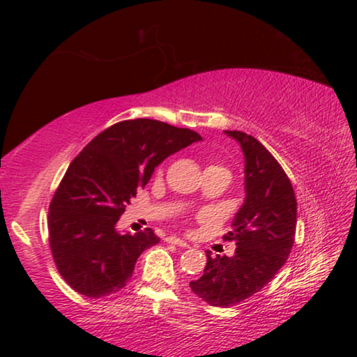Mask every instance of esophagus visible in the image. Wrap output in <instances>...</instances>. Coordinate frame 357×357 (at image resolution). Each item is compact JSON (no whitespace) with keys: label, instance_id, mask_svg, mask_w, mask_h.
Returning a JSON list of instances; mask_svg holds the SVG:
<instances>
[{"label":"esophagus","instance_id":"34e87169","mask_svg":"<svg viewBox=\"0 0 357 357\" xmlns=\"http://www.w3.org/2000/svg\"><path fill=\"white\" fill-rule=\"evenodd\" d=\"M166 241H167V243H173V245H176V247H181V248L190 247L186 241L181 240V238H176V236H169V238H166Z\"/></svg>","mask_w":357,"mask_h":357}]
</instances>
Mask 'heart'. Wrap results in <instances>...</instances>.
<instances>
[{"label":"heart","instance_id":"heart-1","mask_svg":"<svg viewBox=\"0 0 357 357\" xmlns=\"http://www.w3.org/2000/svg\"><path fill=\"white\" fill-rule=\"evenodd\" d=\"M208 167H215V169H221V171H225V173H228V174H230V171H228L227 167H223V166H216V165H211V166H208ZM208 167H206V169H208Z\"/></svg>","mask_w":357,"mask_h":357}]
</instances>
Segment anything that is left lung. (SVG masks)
I'll list each match as a JSON object with an SVG mask.
<instances>
[{
	"label": "left lung",
	"mask_w": 357,
	"mask_h": 357,
	"mask_svg": "<svg viewBox=\"0 0 357 357\" xmlns=\"http://www.w3.org/2000/svg\"><path fill=\"white\" fill-rule=\"evenodd\" d=\"M245 155V202L223 236L236 245L233 257H211L192 292L215 307L252 297L284 267L296 240L297 199L292 183L267 147L240 130H225Z\"/></svg>",
	"instance_id": "left-lung-1"
}]
</instances>
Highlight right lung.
Returning <instances> with one entry per match:
<instances>
[{
    "mask_svg": "<svg viewBox=\"0 0 357 357\" xmlns=\"http://www.w3.org/2000/svg\"><path fill=\"white\" fill-rule=\"evenodd\" d=\"M202 136L153 119L122 121L102 130L68 166L50 203L48 240L63 280L85 297L116 294L132 277L139 255L159 243L151 228L116 225L154 167Z\"/></svg>",
    "mask_w": 357,
    "mask_h": 357,
    "instance_id": "1",
    "label": "right lung"
}]
</instances>
